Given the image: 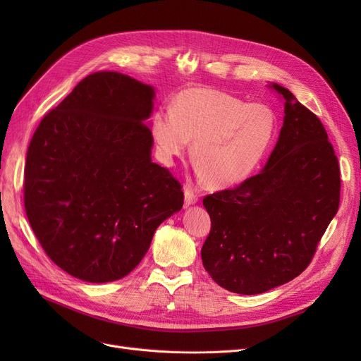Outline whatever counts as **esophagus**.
<instances>
[{"instance_id": "34e87169", "label": "esophagus", "mask_w": 361, "mask_h": 361, "mask_svg": "<svg viewBox=\"0 0 361 361\" xmlns=\"http://www.w3.org/2000/svg\"><path fill=\"white\" fill-rule=\"evenodd\" d=\"M184 202L185 204H193L197 202V195L188 185L184 187Z\"/></svg>"}]
</instances>
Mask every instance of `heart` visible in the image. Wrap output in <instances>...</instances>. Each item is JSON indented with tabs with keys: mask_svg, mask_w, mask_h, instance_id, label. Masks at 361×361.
Wrapping results in <instances>:
<instances>
[{
	"mask_svg": "<svg viewBox=\"0 0 361 361\" xmlns=\"http://www.w3.org/2000/svg\"><path fill=\"white\" fill-rule=\"evenodd\" d=\"M158 158L173 165L192 146L199 177L214 188H228L247 178L269 150L278 130L275 111L247 104L216 89H187L152 117Z\"/></svg>",
	"mask_w": 361,
	"mask_h": 361,
	"instance_id": "heart-1",
	"label": "heart"
}]
</instances>
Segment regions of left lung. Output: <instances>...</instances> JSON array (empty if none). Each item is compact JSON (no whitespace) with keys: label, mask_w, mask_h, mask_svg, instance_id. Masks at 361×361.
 I'll use <instances>...</instances> for the list:
<instances>
[{"label":"left lung","mask_w":361,"mask_h":361,"mask_svg":"<svg viewBox=\"0 0 361 361\" xmlns=\"http://www.w3.org/2000/svg\"><path fill=\"white\" fill-rule=\"evenodd\" d=\"M269 87L286 116L267 165L231 190L203 199L212 222L203 267L218 286L245 295L305 271L339 206V165L324 124L288 89Z\"/></svg>","instance_id":"left-lung-1"}]
</instances>
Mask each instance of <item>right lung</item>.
Listing matches in <instances>:
<instances>
[{
  "mask_svg": "<svg viewBox=\"0 0 361 361\" xmlns=\"http://www.w3.org/2000/svg\"><path fill=\"white\" fill-rule=\"evenodd\" d=\"M154 97V87L126 74L93 73L30 140L26 215L48 257L74 278H124L158 226L183 207L181 184L150 158L145 120Z\"/></svg>",
  "mask_w": 361,
  "mask_h": 361,
  "instance_id": "1",
  "label": "right lung"
}]
</instances>
